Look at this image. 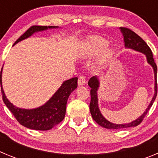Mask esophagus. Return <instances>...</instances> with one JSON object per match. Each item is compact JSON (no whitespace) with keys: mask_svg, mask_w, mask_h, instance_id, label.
<instances>
[{"mask_svg":"<svg viewBox=\"0 0 158 158\" xmlns=\"http://www.w3.org/2000/svg\"><path fill=\"white\" fill-rule=\"evenodd\" d=\"M86 83L85 77L83 75H80L78 77V85H85Z\"/></svg>","mask_w":158,"mask_h":158,"instance_id":"esophagus-1","label":"esophagus"}]
</instances>
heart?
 <instances>
[{
    "label": "heart",
    "instance_id": "heart-1",
    "mask_svg": "<svg viewBox=\"0 0 158 158\" xmlns=\"http://www.w3.org/2000/svg\"><path fill=\"white\" fill-rule=\"evenodd\" d=\"M108 42L106 39L100 36H93L89 40L88 42V53L90 55H97L107 47ZM111 51H105L101 55V61L104 62L111 56Z\"/></svg>",
    "mask_w": 158,
    "mask_h": 158
}]
</instances>
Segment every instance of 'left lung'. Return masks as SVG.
<instances>
[{"label": "left lung", "instance_id": "1", "mask_svg": "<svg viewBox=\"0 0 158 158\" xmlns=\"http://www.w3.org/2000/svg\"><path fill=\"white\" fill-rule=\"evenodd\" d=\"M120 29L123 35L125 47H127V48L134 49L135 51H139V52H142L146 54L147 62L153 66V70H154V75H155V94L153 96V99L150 102V104L147 107L146 111L139 118H137L136 120L127 124H114L112 123H110L109 121H107L101 115L98 107V100H97V93H96L97 89L99 87V81L96 77H93L90 78L89 81V83H88L89 87L91 88V90H90L91 101H90V104H89L90 112H91L92 117L96 121V123L99 124L100 126L103 127L107 128V129H123V128L131 127H136L139 125L142 122V120L144 119L145 116L146 115L149 110L150 109L151 106L153 105V102L155 100L156 96H157V65H156L154 59H153V53H152L151 50L149 47V46L146 44V42L142 40L140 36L138 35L135 32H134L133 31H131V29L127 28V27H120Z\"/></svg>", "mask_w": 158, "mask_h": 158}]
</instances>
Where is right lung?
<instances>
[{"label":"right lung","instance_id":"1","mask_svg":"<svg viewBox=\"0 0 158 158\" xmlns=\"http://www.w3.org/2000/svg\"><path fill=\"white\" fill-rule=\"evenodd\" d=\"M52 27H57L37 26V25L31 26L15 42L14 44L27 39L35 32L46 30L47 28H52ZM1 72L2 69L1 71L0 82L3 101L8 109L10 110L11 112L13 114L16 120L22 126L37 131H47L63 120L65 115L67 100L69 98L70 93L77 87V77L71 78L69 80L64 81L55 94L44 105L35 109L27 110L15 107L6 98L1 85Z\"/></svg>","mask_w":158,"mask_h":158}]
</instances>
